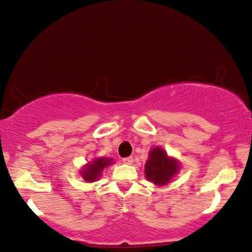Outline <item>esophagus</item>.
I'll return each instance as SVG.
<instances>
[{
    "mask_svg": "<svg viewBox=\"0 0 252 252\" xmlns=\"http://www.w3.org/2000/svg\"><path fill=\"white\" fill-rule=\"evenodd\" d=\"M123 162L126 163V165H131V163L133 162V158L132 157L123 158Z\"/></svg>",
    "mask_w": 252,
    "mask_h": 252,
    "instance_id": "1",
    "label": "esophagus"
}]
</instances>
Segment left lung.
<instances>
[{"mask_svg": "<svg viewBox=\"0 0 252 252\" xmlns=\"http://www.w3.org/2000/svg\"><path fill=\"white\" fill-rule=\"evenodd\" d=\"M177 172H179V162L175 159L168 158L162 149L154 147L150 151L149 160L145 163L147 180L157 186H165L169 183Z\"/></svg>", "mask_w": 252, "mask_h": 252, "instance_id": "obj_1", "label": "left lung"}]
</instances>
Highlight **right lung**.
Returning a JSON list of instances; mask_svg holds the SVG:
<instances>
[{
	"label": "right lung",
	"instance_id": "add662e5",
	"mask_svg": "<svg viewBox=\"0 0 252 252\" xmlns=\"http://www.w3.org/2000/svg\"><path fill=\"white\" fill-rule=\"evenodd\" d=\"M109 165H112V159H107V158L94 159L82 170V177L87 182H94L101 175L102 170Z\"/></svg>",
	"mask_w": 252,
	"mask_h": 252
}]
</instances>
